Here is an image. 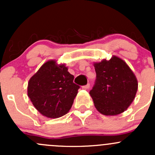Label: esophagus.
I'll return each instance as SVG.
<instances>
[{
    "label": "esophagus",
    "mask_w": 155,
    "mask_h": 155,
    "mask_svg": "<svg viewBox=\"0 0 155 155\" xmlns=\"http://www.w3.org/2000/svg\"><path fill=\"white\" fill-rule=\"evenodd\" d=\"M89 87H90V84H89V83H87V85L82 86V88H84V89H88Z\"/></svg>",
    "instance_id": "34e87169"
}]
</instances>
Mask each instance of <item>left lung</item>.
<instances>
[{
    "label": "left lung",
    "mask_w": 155,
    "mask_h": 155,
    "mask_svg": "<svg viewBox=\"0 0 155 155\" xmlns=\"http://www.w3.org/2000/svg\"><path fill=\"white\" fill-rule=\"evenodd\" d=\"M96 80L90 91L95 107L105 115L124 112L135 98L138 82L135 75L122 59L113 56L94 63Z\"/></svg>",
    "instance_id": "1"
}]
</instances>
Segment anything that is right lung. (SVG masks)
<instances>
[{
	"mask_svg": "<svg viewBox=\"0 0 155 155\" xmlns=\"http://www.w3.org/2000/svg\"><path fill=\"white\" fill-rule=\"evenodd\" d=\"M64 64L54 60L43 64L30 79L28 95L34 107L44 116L55 118L69 112L77 95L79 85Z\"/></svg>",
	"mask_w": 155,
	"mask_h": 155,
	"instance_id": "right-lung-1",
	"label": "right lung"
}]
</instances>
